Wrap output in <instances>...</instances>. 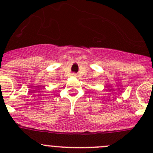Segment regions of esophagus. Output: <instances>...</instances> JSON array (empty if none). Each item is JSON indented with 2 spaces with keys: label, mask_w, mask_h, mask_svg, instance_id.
Returning a JSON list of instances; mask_svg holds the SVG:
<instances>
[{
  "label": "esophagus",
  "mask_w": 153,
  "mask_h": 153,
  "mask_svg": "<svg viewBox=\"0 0 153 153\" xmlns=\"http://www.w3.org/2000/svg\"><path fill=\"white\" fill-rule=\"evenodd\" d=\"M72 75V76H74V77H77V75L75 73H73Z\"/></svg>",
  "instance_id": "obj_1"
}]
</instances>
